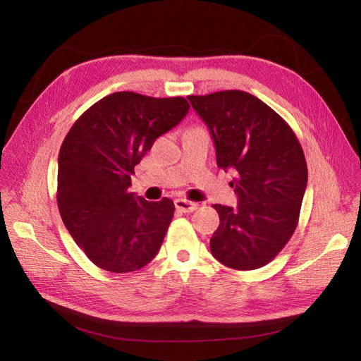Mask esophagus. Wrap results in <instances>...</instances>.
<instances>
[{"instance_id":"34e87169","label":"esophagus","mask_w":361,"mask_h":361,"mask_svg":"<svg viewBox=\"0 0 361 361\" xmlns=\"http://www.w3.org/2000/svg\"><path fill=\"white\" fill-rule=\"evenodd\" d=\"M174 206H176V209L179 212H183V214H188V212H192L199 207V203L195 202H190V200H185V199H176L174 200Z\"/></svg>"}]
</instances>
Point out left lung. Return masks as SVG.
<instances>
[{
  "instance_id": "1",
  "label": "left lung",
  "mask_w": 361,
  "mask_h": 361,
  "mask_svg": "<svg viewBox=\"0 0 361 361\" xmlns=\"http://www.w3.org/2000/svg\"><path fill=\"white\" fill-rule=\"evenodd\" d=\"M212 135L216 166L235 174L238 206L212 204L220 226L211 253L223 265L257 269L274 259L298 224L307 164L297 135L272 108L241 90L188 96Z\"/></svg>"
}]
</instances>
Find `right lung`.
<instances>
[{"label":"right lung","instance_id":"1","mask_svg":"<svg viewBox=\"0 0 361 361\" xmlns=\"http://www.w3.org/2000/svg\"><path fill=\"white\" fill-rule=\"evenodd\" d=\"M180 96L117 92L76 120L59 154L61 220L85 256L105 271H138L154 259L171 223L174 203L129 192L134 167L154 141L187 116Z\"/></svg>","mask_w":361,"mask_h":361}]
</instances>
